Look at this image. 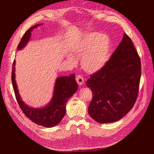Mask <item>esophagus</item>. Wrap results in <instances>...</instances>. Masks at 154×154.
Returning a JSON list of instances; mask_svg holds the SVG:
<instances>
[{
	"label": "esophagus",
	"mask_w": 154,
	"mask_h": 154,
	"mask_svg": "<svg viewBox=\"0 0 154 154\" xmlns=\"http://www.w3.org/2000/svg\"><path fill=\"white\" fill-rule=\"evenodd\" d=\"M76 80L78 84L79 85H82L83 84V83H84V80H83V78L80 75L76 76Z\"/></svg>",
	"instance_id": "1"
}]
</instances>
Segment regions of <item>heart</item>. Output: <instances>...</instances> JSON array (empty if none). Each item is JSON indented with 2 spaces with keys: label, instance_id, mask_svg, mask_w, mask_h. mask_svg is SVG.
<instances>
[{
  "label": "heart",
  "instance_id": "1",
  "mask_svg": "<svg viewBox=\"0 0 154 154\" xmlns=\"http://www.w3.org/2000/svg\"><path fill=\"white\" fill-rule=\"evenodd\" d=\"M71 52L77 57H82V67L85 72L94 74L100 71L109 61L110 40L108 36L100 32H88L71 46ZM68 58L74 62L72 55Z\"/></svg>",
  "mask_w": 154,
  "mask_h": 154
}]
</instances>
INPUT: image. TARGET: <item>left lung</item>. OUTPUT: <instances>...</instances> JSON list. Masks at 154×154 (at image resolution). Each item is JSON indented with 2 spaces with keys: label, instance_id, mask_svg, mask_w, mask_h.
I'll list each match as a JSON object with an SVG mask.
<instances>
[{
  "label": "left lung",
  "instance_id": "obj_1",
  "mask_svg": "<svg viewBox=\"0 0 154 154\" xmlns=\"http://www.w3.org/2000/svg\"><path fill=\"white\" fill-rule=\"evenodd\" d=\"M141 73L140 58L132 40L124 33L105 66L87 81L92 92L88 108L91 117L100 123L123 118L136 101Z\"/></svg>",
  "mask_w": 154,
  "mask_h": 154
}]
</instances>
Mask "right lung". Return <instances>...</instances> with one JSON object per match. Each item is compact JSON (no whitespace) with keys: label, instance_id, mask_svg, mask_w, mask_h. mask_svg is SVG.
<instances>
[{"label":"right lung","instance_id":"obj_1","mask_svg":"<svg viewBox=\"0 0 154 154\" xmlns=\"http://www.w3.org/2000/svg\"><path fill=\"white\" fill-rule=\"evenodd\" d=\"M41 24L32 26L27 30L22 36L17 49L20 50L29 41L31 31ZM15 60L13 63L11 81L16 99L20 108L26 117L35 123L51 128L58 125L66 114V103L78 90V83L75 80V74H72L69 76H60L55 82L54 92L52 99L49 104L42 108H32L24 103L21 100L15 81Z\"/></svg>","mask_w":154,"mask_h":154}]
</instances>
